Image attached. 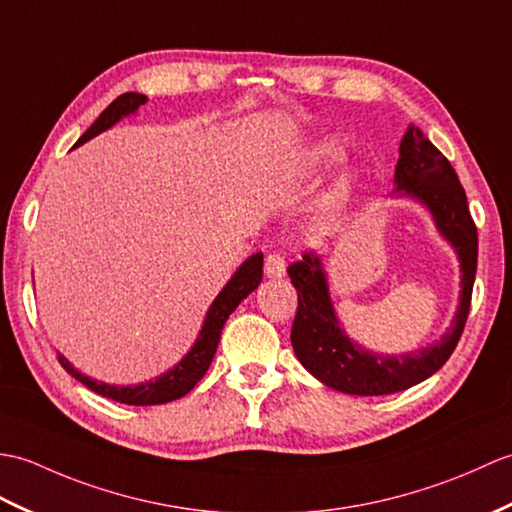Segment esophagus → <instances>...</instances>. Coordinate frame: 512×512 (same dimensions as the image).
Listing matches in <instances>:
<instances>
[{
  "label": "esophagus",
  "mask_w": 512,
  "mask_h": 512,
  "mask_svg": "<svg viewBox=\"0 0 512 512\" xmlns=\"http://www.w3.org/2000/svg\"><path fill=\"white\" fill-rule=\"evenodd\" d=\"M285 271H287L285 258H282L280 254H269L265 258V276L267 278H282L285 276Z\"/></svg>",
  "instance_id": "34e87169"
}]
</instances>
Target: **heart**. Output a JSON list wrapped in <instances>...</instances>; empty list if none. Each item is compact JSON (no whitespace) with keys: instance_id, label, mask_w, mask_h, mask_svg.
<instances>
[{"instance_id":"b5f03b06","label":"heart","mask_w":512,"mask_h":512,"mask_svg":"<svg viewBox=\"0 0 512 512\" xmlns=\"http://www.w3.org/2000/svg\"><path fill=\"white\" fill-rule=\"evenodd\" d=\"M342 157H344L342 146L333 140H324V142H317L315 146H311V149L304 153L302 164L306 170H309V173H320V170L335 166L339 160H342ZM352 192H355V177H352L350 173L339 175L333 181L331 188L324 192L315 206L313 219H311L313 236L322 238L335 230L337 223L344 217V212L352 199Z\"/></svg>"}]
</instances>
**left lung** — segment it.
I'll list each match as a JSON object with an SVG mask.
<instances>
[{
	"instance_id": "1",
	"label": "left lung",
	"mask_w": 512,
	"mask_h": 512,
	"mask_svg": "<svg viewBox=\"0 0 512 512\" xmlns=\"http://www.w3.org/2000/svg\"><path fill=\"white\" fill-rule=\"evenodd\" d=\"M396 197L418 201L460 263V298L451 326L440 339L403 355H383L359 346L342 328L328 291L322 256L304 254L289 267L298 291L291 344L302 366L328 388L357 396H381L429 379L451 357L464 331L478 267V230L456 170L414 124L407 127L394 170Z\"/></svg>"
}]
</instances>
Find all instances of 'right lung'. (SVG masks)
Returning <instances> with one entry per match:
<instances>
[{
  "label": "right lung",
  "mask_w": 512,
  "mask_h": 512,
  "mask_svg": "<svg viewBox=\"0 0 512 512\" xmlns=\"http://www.w3.org/2000/svg\"><path fill=\"white\" fill-rule=\"evenodd\" d=\"M144 102H146V96L138 94V92H129V94L118 96L105 111L100 113L98 120L81 135V138H78V142L74 146L85 144L87 140L96 138L98 133L111 129L113 124L120 122L122 118L138 113V109L144 105ZM260 280H263V254L256 252L234 271V276L227 280V285L221 289V293L210 304L206 317H203L201 331L195 339V344L190 346V350L184 357H181V361L175 363L173 368L166 370L164 374H160V377H155L151 381H144L138 385L102 383V381L87 377V374H83V372H78L72 363L59 352L61 366L70 372L76 381L87 385L92 392H96L100 396H107V399L118 401V403L162 405V403L181 399V396H186L201 381L203 374L208 372L210 363L214 359V352H217L221 331L227 322V317H230L236 306L241 304L247 295L260 285Z\"/></svg>",
  "instance_id": "add662e5"
}]
</instances>
